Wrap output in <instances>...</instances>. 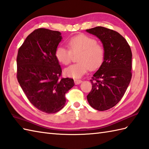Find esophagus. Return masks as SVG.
Instances as JSON below:
<instances>
[{
  "mask_svg": "<svg viewBox=\"0 0 149 149\" xmlns=\"http://www.w3.org/2000/svg\"><path fill=\"white\" fill-rule=\"evenodd\" d=\"M74 83L75 84H79L82 83V81L80 79H74Z\"/></svg>",
  "mask_w": 149,
  "mask_h": 149,
  "instance_id": "obj_1",
  "label": "esophagus"
}]
</instances>
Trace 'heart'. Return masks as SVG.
<instances>
[{
    "mask_svg": "<svg viewBox=\"0 0 149 149\" xmlns=\"http://www.w3.org/2000/svg\"><path fill=\"white\" fill-rule=\"evenodd\" d=\"M67 45L69 50L64 47H59L55 52L56 58L63 65H68L71 61L73 54L76 55L78 63L68 66L64 70L66 77L80 78L90 69L99 68L104 61L105 50L102 45L97 43L93 38L79 34L70 38Z\"/></svg>",
    "mask_w": 149,
    "mask_h": 149,
    "instance_id": "heart-1",
    "label": "heart"
}]
</instances>
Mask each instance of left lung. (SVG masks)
Instances as JSON below:
<instances>
[{"instance_id": "8db88e82", "label": "left lung", "mask_w": 149, "mask_h": 149, "mask_svg": "<svg viewBox=\"0 0 149 149\" xmlns=\"http://www.w3.org/2000/svg\"><path fill=\"white\" fill-rule=\"evenodd\" d=\"M96 36L105 50L104 61L90 80L92 89L87 95L90 105L105 111L118 104L132 77V52L126 40L116 31L104 27L86 29Z\"/></svg>"}]
</instances>
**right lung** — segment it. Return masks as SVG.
Here are the masks:
<instances>
[{
    "label": "right lung",
    "mask_w": 149,
    "mask_h": 149,
    "mask_svg": "<svg viewBox=\"0 0 149 149\" xmlns=\"http://www.w3.org/2000/svg\"><path fill=\"white\" fill-rule=\"evenodd\" d=\"M61 33L44 28L34 30L19 48L17 79L30 102L46 113H55L65 105V93L74 79L62 78L55 52Z\"/></svg>",
    "instance_id": "right-lung-1"
}]
</instances>
